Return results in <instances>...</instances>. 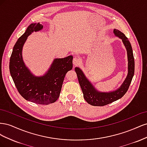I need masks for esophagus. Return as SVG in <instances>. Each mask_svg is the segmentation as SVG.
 Here are the masks:
<instances>
[{
	"instance_id": "34e87169",
	"label": "esophagus",
	"mask_w": 147,
	"mask_h": 147,
	"mask_svg": "<svg viewBox=\"0 0 147 147\" xmlns=\"http://www.w3.org/2000/svg\"><path fill=\"white\" fill-rule=\"evenodd\" d=\"M80 63H81V61H80V59L79 58H78V57H74L73 64H74V66H76V65L80 64Z\"/></svg>"
}]
</instances>
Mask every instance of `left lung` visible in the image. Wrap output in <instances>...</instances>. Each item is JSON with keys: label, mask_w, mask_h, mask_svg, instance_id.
<instances>
[{"label": "left lung", "mask_w": 147, "mask_h": 147, "mask_svg": "<svg viewBox=\"0 0 147 147\" xmlns=\"http://www.w3.org/2000/svg\"><path fill=\"white\" fill-rule=\"evenodd\" d=\"M113 33L116 36L122 40L123 44L126 48L127 54L128 74L121 86L113 91L108 92H99L96 90L95 87L88 80L82 69L79 67L75 68L78 82L83 93L84 99L89 104L93 106H104L121 98L127 91L134 74V58L129 41L126 35L119 30L115 29Z\"/></svg>", "instance_id": "8db88e82"}]
</instances>
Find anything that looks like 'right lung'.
Listing matches in <instances>:
<instances>
[{
  "label": "right lung",
  "mask_w": 147,
  "mask_h": 147,
  "mask_svg": "<svg viewBox=\"0 0 147 147\" xmlns=\"http://www.w3.org/2000/svg\"><path fill=\"white\" fill-rule=\"evenodd\" d=\"M42 29L40 23L28 26L13 47L9 69L17 90L23 98L35 104L48 105L59 98L65 74L73 67V56L55 59L43 76L36 77L31 73L23 61L22 50L29 35Z\"/></svg>",
  "instance_id": "1"
}]
</instances>
